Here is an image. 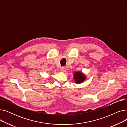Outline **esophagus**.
Here are the masks:
<instances>
[{
	"mask_svg": "<svg viewBox=\"0 0 127 127\" xmlns=\"http://www.w3.org/2000/svg\"><path fill=\"white\" fill-rule=\"evenodd\" d=\"M66 71V68L65 67H62L61 68V71L62 72H65Z\"/></svg>",
	"mask_w": 127,
	"mask_h": 127,
	"instance_id": "34e87169",
	"label": "esophagus"
}]
</instances>
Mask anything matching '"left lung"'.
Returning <instances> with one entry per match:
<instances>
[{"instance_id":"8db88e82","label":"left lung","mask_w":127,"mask_h":127,"mask_svg":"<svg viewBox=\"0 0 127 127\" xmlns=\"http://www.w3.org/2000/svg\"><path fill=\"white\" fill-rule=\"evenodd\" d=\"M74 78L75 79V82L79 84L83 82L86 79V77L82 74L81 72H76L74 74Z\"/></svg>"}]
</instances>
